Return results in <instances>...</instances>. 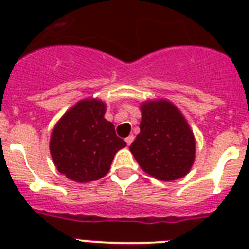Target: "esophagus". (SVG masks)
<instances>
[{"label": "esophagus", "instance_id": "obj_1", "mask_svg": "<svg viewBox=\"0 0 249 249\" xmlns=\"http://www.w3.org/2000/svg\"><path fill=\"white\" fill-rule=\"evenodd\" d=\"M133 141H134V136H129V137H126V138H125V142H126V144H130L133 142Z\"/></svg>", "mask_w": 249, "mask_h": 249}]
</instances>
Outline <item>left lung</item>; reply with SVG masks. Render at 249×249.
I'll return each instance as SVG.
<instances>
[{
	"mask_svg": "<svg viewBox=\"0 0 249 249\" xmlns=\"http://www.w3.org/2000/svg\"><path fill=\"white\" fill-rule=\"evenodd\" d=\"M140 134L130 152L143 172L159 181L185 177L195 161V137L189 123L168 99L144 101L140 106Z\"/></svg>",
	"mask_w": 249,
	"mask_h": 249,
	"instance_id": "8db88e82",
	"label": "left lung"
}]
</instances>
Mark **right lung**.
<instances>
[{"label": "right lung", "mask_w": 249, "mask_h": 249, "mask_svg": "<svg viewBox=\"0 0 249 249\" xmlns=\"http://www.w3.org/2000/svg\"><path fill=\"white\" fill-rule=\"evenodd\" d=\"M106 108L101 99H81L53 129L50 154L56 169L68 179L85 183L105 177L115 154L126 146L105 119Z\"/></svg>", "instance_id": "obj_1"}]
</instances>
